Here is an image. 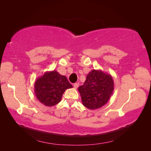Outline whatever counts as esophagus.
<instances>
[{
    "label": "esophagus",
    "mask_w": 151,
    "mask_h": 151,
    "mask_svg": "<svg viewBox=\"0 0 151 151\" xmlns=\"http://www.w3.org/2000/svg\"><path fill=\"white\" fill-rule=\"evenodd\" d=\"M78 86H79V83H75V84H73V87H74V88H75V89L77 88Z\"/></svg>",
    "instance_id": "34e87169"
}]
</instances>
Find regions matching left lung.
Segmentation results:
<instances>
[{"mask_svg": "<svg viewBox=\"0 0 151 151\" xmlns=\"http://www.w3.org/2000/svg\"><path fill=\"white\" fill-rule=\"evenodd\" d=\"M114 89V82L111 75L101 70L93 69L78 90L83 105L90 110H95L107 103Z\"/></svg>", "mask_w": 151, "mask_h": 151, "instance_id": "8db88e82", "label": "left lung"}]
</instances>
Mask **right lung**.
<instances>
[{
    "label": "right lung",
    "instance_id": "add662e5",
    "mask_svg": "<svg viewBox=\"0 0 151 151\" xmlns=\"http://www.w3.org/2000/svg\"><path fill=\"white\" fill-rule=\"evenodd\" d=\"M66 76L56 70L47 71L34 83V93L37 99L46 106H53L61 101L67 89L72 88Z\"/></svg>",
    "mask_w": 151,
    "mask_h": 151
}]
</instances>
